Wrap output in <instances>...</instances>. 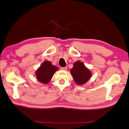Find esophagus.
I'll use <instances>...</instances> for the list:
<instances>
[{
  "instance_id": "esophagus-1",
  "label": "esophagus",
  "mask_w": 129,
  "mask_h": 129,
  "mask_svg": "<svg viewBox=\"0 0 129 129\" xmlns=\"http://www.w3.org/2000/svg\"><path fill=\"white\" fill-rule=\"evenodd\" d=\"M60 69H61L62 70H64V71H66V70H67V67H61Z\"/></svg>"
}]
</instances>
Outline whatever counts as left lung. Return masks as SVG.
<instances>
[{
	"label": "left lung",
	"instance_id": "left-lung-1",
	"mask_svg": "<svg viewBox=\"0 0 129 129\" xmlns=\"http://www.w3.org/2000/svg\"><path fill=\"white\" fill-rule=\"evenodd\" d=\"M70 72L75 82L80 85L87 82L92 76V73L89 69L80 61L74 62L73 68L70 70Z\"/></svg>",
	"mask_w": 129,
	"mask_h": 129
}]
</instances>
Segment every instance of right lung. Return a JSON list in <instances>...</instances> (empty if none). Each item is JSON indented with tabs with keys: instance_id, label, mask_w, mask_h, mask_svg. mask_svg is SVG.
Segmentation results:
<instances>
[{
	"instance_id": "1",
	"label": "right lung",
	"mask_w": 129,
	"mask_h": 129,
	"mask_svg": "<svg viewBox=\"0 0 129 129\" xmlns=\"http://www.w3.org/2000/svg\"><path fill=\"white\" fill-rule=\"evenodd\" d=\"M58 68L53 65L51 62L45 61L42 62L36 72V77L37 80L43 84H47L52 78L55 72Z\"/></svg>"
}]
</instances>
